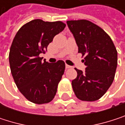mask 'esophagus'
<instances>
[{
	"instance_id": "esophagus-1",
	"label": "esophagus",
	"mask_w": 125,
	"mask_h": 125,
	"mask_svg": "<svg viewBox=\"0 0 125 125\" xmlns=\"http://www.w3.org/2000/svg\"><path fill=\"white\" fill-rule=\"evenodd\" d=\"M72 66H69V65H68V64H66V69H70Z\"/></svg>"
}]
</instances>
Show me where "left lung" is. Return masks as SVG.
Masks as SVG:
<instances>
[{"instance_id": "obj_1", "label": "left lung", "mask_w": 125, "mask_h": 125, "mask_svg": "<svg viewBox=\"0 0 125 125\" xmlns=\"http://www.w3.org/2000/svg\"><path fill=\"white\" fill-rule=\"evenodd\" d=\"M66 24L75 39L78 53L85 56V72L75 68L77 77L72 81L75 95L81 101L101 98L112 84L117 66V51L111 38L90 21L72 20Z\"/></svg>"}]
</instances>
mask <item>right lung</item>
Wrapping results in <instances>:
<instances>
[{"mask_svg": "<svg viewBox=\"0 0 125 125\" xmlns=\"http://www.w3.org/2000/svg\"><path fill=\"white\" fill-rule=\"evenodd\" d=\"M65 27L60 21L34 19L23 25L13 38L9 57L13 78L21 94L34 104L49 103L56 95L65 63L42 61L40 55Z\"/></svg>", "mask_w": 125, "mask_h": 125, "instance_id": "1", "label": "right lung"}]
</instances>
